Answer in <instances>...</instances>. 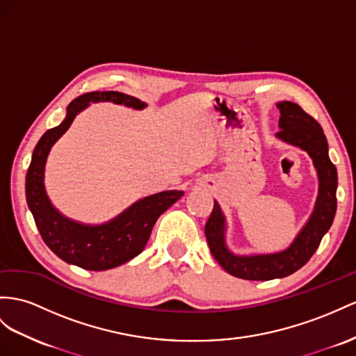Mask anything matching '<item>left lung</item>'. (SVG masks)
I'll use <instances>...</instances> for the list:
<instances>
[{
  "label": "left lung",
  "mask_w": 356,
  "mask_h": 356,
  "mask_svg": "<svg viewBox=\"0 0 356 356\" xmlns=\"http://www.w3.org/2000/svg\"><path fill=\"white\" fill-rule=\"evenodd\" d=\"M280 108V127L277 132L280 140L298 145L313 159L318 175V195L314 212L295 242L277 254L268 256H234L225 247L224 230L225 220L220 206L213 202L212 213L204 225V234L212 256L233 277L250 281H268L284 278L302 268L312 259L321 245L325 233L332 225L337 211V168L327 156V141L322 126L307 114L298 104L282 100Z\"/></svg>",
  "instance_id": "1"
}]
</instances>
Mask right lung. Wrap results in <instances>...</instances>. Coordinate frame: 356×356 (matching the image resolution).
<instances>
[{
    "instance_id": "add662e5",
    "label": "right lung",
    "mask_w": 356,
    "mask_h": 356,
    "mask_svg": "<svg viewBox=\"0 0 356 356\" xmlns=\"http://www.w3.org/2000/svg\"><path fill=\"white\" fill-rule=\"evenodd\" d=\"M99 100L123 104L135 109L145 106L140 99L118 91H91L78 96L69 104L65 122L42 135L33 152L25 179L26 203L43 242L61 260L87 270L113 269L138 256L147 243L158 218L184 195V191H163L145 197L126 209L113 221L102 225L75 222L52 207L43 185L48 153L52 144L69 129L75 115L83 111L88 102H99Z\"/></svg>"
}]
</instances>
